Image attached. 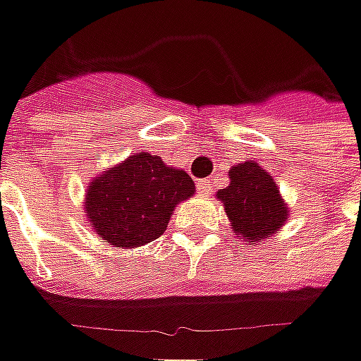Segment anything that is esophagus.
I'll return each mask as SVG.
<instances>
[{"label":"esophagus","instance_id":"esophagus-1","mask_svg":"<svg viewBox=\"0 0 361 361\" xmlns=\"http://www.w3.org/2000/svg\"><path fill=\"white\" fill-rule=\"evenodd\" d=\"M212 185H214V181L212 180H200L197 181V192L206 196V194H210L212 192Z\"/></svg>","mask_w":361,"mask_h":361}]
</instances>
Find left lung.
<instances>
[{"label": "left lung", "mask_w": 361, "mask_h": 361, "mask_svg": "<svg viewBox=\"0 0 361 361\" xmlns=\"http://www.w3.org/2000/svg\"><path fill=\"white\" fill-rule=\"evenodd\" d=\"M228 188L216 192L224 204L230 228L246 244H262L285 226L289 204L273 176L257 161L232 165Z\"/></svg>", "instance_id": "1"}]
</instances>
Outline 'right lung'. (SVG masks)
I'll use <instances>...</instances> for the list:
<instances>
[{
    "mask_svg": "<svg viewBox=\"0 0 361 361\" xmlns=\"http://www.w3.org/2000/svg\"><path fill=\"white\" fill-rule=\"evenodd\" d=\"M194 180L159 155L133 153L87 185V224L117 248H137L165 232L180 202L194 196Z\"/></svg>",
    "mask_w": 361,
    "mask_h": 361,
    "instance_id": "obj_1",
    "label": "right lung"
}]
</instances>
